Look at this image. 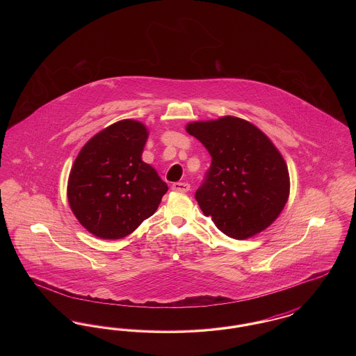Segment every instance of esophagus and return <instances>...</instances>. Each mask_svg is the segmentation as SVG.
<instances>
[{"label": "esophagus", "mask_w": 356, "mask_h": 356, "mask_svg": "<svg viewBox=\"0 0 356 356\" xmlns=\"http://www.w3.org/2000/svg\"><path fill=\"white\" fill-rule=\"evenodd\" d=\"M189 188H191V186H189L188 183H180V181H179V183H173V184H172V189L176 191V192H188Z\"/></svg>", "instance_id": "obj_1"}]
</instances>
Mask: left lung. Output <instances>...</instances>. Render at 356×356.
Returning <instances> with one entry per match:
<instances>
[{
  "mask_svg": "<svg viewBox=\"0 0 356 356\" xmlns=\"http://www.w3.org/2000/svg\"><path fill=\"white\" fill-rule=\"evenodd\" d=\"M212 161L195 199L227 236L243 240L271 225L287 203L282 154L251 122L232 116L186 125Z\"/></svg>",
  "mask_w": 356,
  "mask_h": 356,
  "instance_id": "8db88e82",
  "label": "left lung"
}]
</instances>
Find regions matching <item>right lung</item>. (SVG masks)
I'll list each match as a JSON object with an SVG mask.
<instances>
[{
    "instance_id": "obj_1",
    "label": "right lung",
    "mask_w": 356,
    "mask_h": 356,
    "mask_svg": "<svg viewBox=\"0 0 356 356\" xmlns=\"http://www.w3.org/2000/svg\"><path fill=\"white\" fill-rule=\"evenodd\" d=\"M147 128L122 120L93 136L70 170L69 205L90 234L121 238L156 212L168 191L156 170L141 160Z\"/></svg>"
}]
</instances>
